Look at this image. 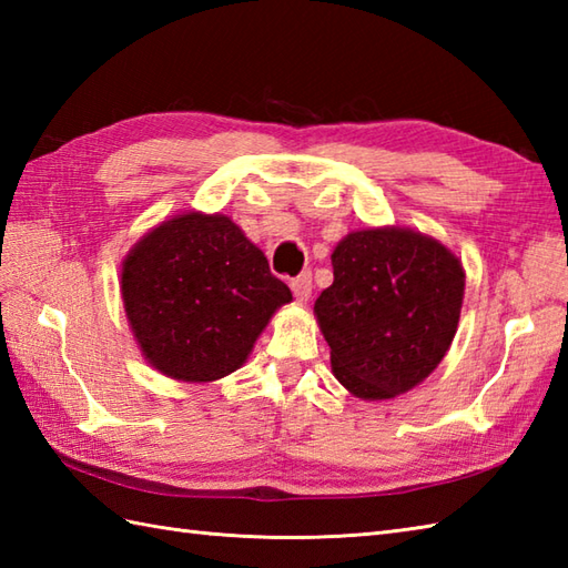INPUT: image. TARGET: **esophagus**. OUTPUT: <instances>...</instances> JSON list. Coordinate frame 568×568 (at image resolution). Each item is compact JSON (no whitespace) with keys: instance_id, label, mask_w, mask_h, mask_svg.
I'll return each instance as SVG.
<instances>
[{"instance_id":"1","label":"esophagus","mask_w":568,"mask_h":568,"mask_svg":"<svg viewBox=\"0 0 568 568\" xmlns=\"http://www.w3.org/2000/svg\"><path fill=\"white\" fill-rule=\"evenodd\" d=\"M293 287V295L297 303H307V300L312 297V275L310 273H300L295 281L291 283Z\"/></svg>"}]
</instances>
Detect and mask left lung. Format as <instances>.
<instances>
[{
  "instance_id": "8db88e82",
  "label": "left lung",
  "mask_w": 568,
  "mask_h": 568,
  "mask_svg": "<svg viewBox=\"0 0 568 568\" xmlns=\"http://www.w3.org/2000/svg\"><path fill=\"white\" fill-rule=\"evenodd\" d=\"M334 283L315 317L332 373L361 400L413 390L449 352L464 305L466 271L442 241L415 229L348 232L332 253Z\"/></svg>"
}]
</instances>
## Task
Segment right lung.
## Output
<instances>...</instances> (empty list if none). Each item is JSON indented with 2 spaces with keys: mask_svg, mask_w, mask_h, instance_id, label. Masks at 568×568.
I'll use <instances>...</instances> for the list:
<instances>
[{
  "mask_svg": "<svg viewBox=\"0 0 568 568\" xmlns=\"http://www.w3.org/2000/svg\"><path fill=\"white\" fill-rule=\"evenodd\" d=\"M122 300L146 364L212 383L246 364L291 287L226 214L190 210L155 224L122 263Z\"/></svg>",
  "mask_w": 568,
  "mask_h": 568,
  "instance_id": "1",
  "label": "right lung"
}]
</instances>
